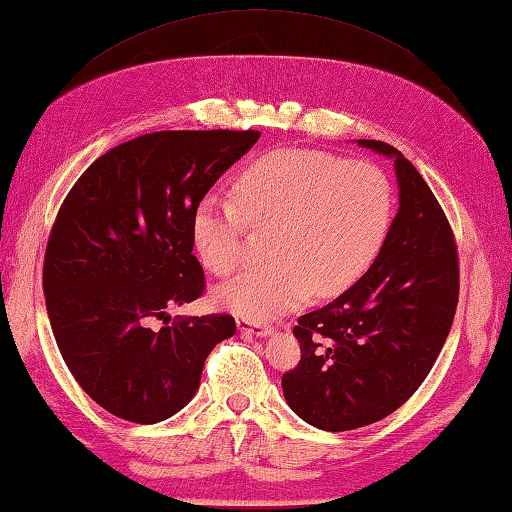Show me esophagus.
<instances>
[{
	"label": "esophagus",
	"instance_id": "esophagus-1",
	"mask_svg": "<svg viewBox=\"0 0 512 512\" xmlns=\"http://www.w3.org/2000/svg\"><path fill=\"white\" fill-rule=\"evenodd\" d=\"M236 326H238L240 333H247V335H256V337H270V335H274V328L272 326L256 324V321H249V319H238Z\"/></svg>",
	"mask_w": 512,
	"mask_h": 512
}]
</instances>
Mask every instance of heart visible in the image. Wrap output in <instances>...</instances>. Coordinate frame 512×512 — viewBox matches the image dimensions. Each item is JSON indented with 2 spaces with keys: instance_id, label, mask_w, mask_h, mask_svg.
<instances>
[{
  "instance_id": "heart-1",
  "label": "heart",
  "mask_w": 512,
  "mask_h": 512,
  "mask_svg": "<svg viewBox=\"0 0 512 512\" xmlns=\"http://www.w3.org/2000/svg\"><path fill=\"white\" fill-rule=\"evenodd\" d=\"M238 204L204 195L191 215V242L206 270L231 274L245 256V218L276 227L272 265L224 283L215 301L233 315L267 321L301 306L312 292L337 297L369 272L391 224V186L369 161L324 150L267 152L238 179Z\"/></svg>"
}]
</instances>
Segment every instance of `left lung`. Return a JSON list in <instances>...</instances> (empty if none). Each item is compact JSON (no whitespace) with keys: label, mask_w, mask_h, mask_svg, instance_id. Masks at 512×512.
<instances>
[{"label":"left lung","mask_w":512,"mask_h":512,"mask_svg":"<svg viewBox=\"0 0 512 512\" xmlns=\"http://www.w3.org/2000/svg\"><path fill=\"white\" fill-rule=\"evenodd\" d=\"M357 146L393 161L398 213L369 272L299 317L301 362L281 380L294 414L326 432L378 423L405 405L432 371L459 303V256L432 188L389 143Z\"/></svg>","instance_id":"obj_1"}]
</instances>
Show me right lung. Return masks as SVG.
<instances>
[{
  "label": "right lung",
  "mask_w": 512,
  "mask_h": 512,
  "mask_svg": "<svg viewBox=\"0 0 512 512\" xmlns=\"http://www.w3.org/2000/svg\"><path fill=\"white\" fill-rule=\"evenodd\" d=\"M258 137L143 134L98 157L62 202L42 274L51 330L71 375L110 414L139 425L177 414L215 344L236 333L229 315L150 324L202 294L193 209Z\"/></svg>",
  "instance_id": "add662e5"
}]
</instances>
